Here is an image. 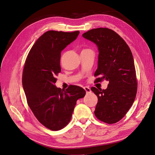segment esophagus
I'll list each match as a JSON object with an SVG mask.
<instances>
[{
	"label": "esophagus",
	"instance_id": "34e87169",
	"mask_svg": "<svg viewBox=\"0 0 155 155\" xmlns=\"http://www.w3.org/2000/svg\"><path fill=\"white\" fill-rule=\"evenodd\" d=\"M84 90L86 91V92L87 93H90L91 92V89L89 88V87H84Z\"/></svg>",
	"mask_w": 155,
	"mask_h": 155
}]
</instances>
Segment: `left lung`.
Returning <instances> with one entry per match:
<instances>
[{"mask_svg": "<svg viewBox=\"0 0 155 155\" xmlns=\"http://www.w3.org/2000/svg\"><path fill=\"white\" fill-rule=\"evenodd\" d=\"M98 51L95 82L109 81L107 89L91 88L98 97L94 114L105 123L114 124L126 115L136 97L137 81L134 60L128 45L116 32L96 28L82 34Z\"/></svg>", "mask_w": 155, "mask_h": 155, "instance_id": "obj_1", "label": "left lung"}]
</instances>
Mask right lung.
Here are the masks:
<instances>
[{
  "label": "right lung",
  "instance_id": "right-lung-1",
  "mask_svg": "<svg viewBox=\"0 0 155 155\" xmlns=\"http://www.w3.org/2000/svg\"><path fill=\"white\" fill-rule=\"evenodd\" d=\"M79 33H44L33 44L24 64L22 86L28 106L38 120L52 131L70 122L77 100L86 94L81 87L71 85L64 90L54 84L61 71V52Z\"/></svg>",
  "mask_w": 155,
  "mask_h": 155
}]
</instances>
